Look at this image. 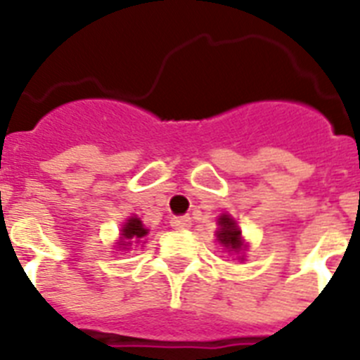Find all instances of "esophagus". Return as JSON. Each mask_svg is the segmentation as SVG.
Returning <instances> with one entry per match:
<instances>
[{
	"instance_id": "obj_1",
	"label": "esophagus",
	"mask_w": 360,
	"mask_h": 360,
	"mask_svg": "<svg viewBox=\"0 0 360 360\" xmlns=\"http://www.w3.org/2000/svg\"><path fill=\"white\" fill-rule=\"evenodd\" d=\"M172 228L174 230H188L192 226V220L191 217H175V219H172Z\"/></svg>"
}]
</instances>
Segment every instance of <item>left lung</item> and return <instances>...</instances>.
<instances>
[{
  "mask_svg": "<svg viewBox=\"0 0 360 360\" xmlns=\"http://www.w3.org/2000/svg\"><path fill=\"white\" fill-rule=\"evenodd\" d=\"M220 231L217 233L219 240L228 248H233V250H240V230L236 226V222L228 217V214H222L219 219Z\"/></svg>",
  "mask_w": 360,
  "mask_h": 360,
  "instance_id": "left-lung-1",
  "label": "left lung"
}]
</instances>
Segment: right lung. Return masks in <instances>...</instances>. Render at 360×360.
Instances as JSON below:
<instances>
[{"label":"right lung","mask_w":360,"mask_h":360,"mask_svg":"<svg viewBox=\"0 0 360 360\" xmlns=\"http://www.w3.org/2000/svg\"><path fill=\"white\" fill-rule=\"evenodd\" d=\"M121 236H123V240H121L120 245H123L124 248L127 245H130L129 240L141 239L143 236H147V230L143 228L140 219H129V222H127L123 230H121Z\"/></svg>","instance_id":"obj_1"}]
</instances>
